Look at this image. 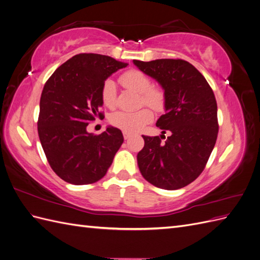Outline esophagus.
Segmentation results:
<instances>
[{"instance_id": "esophagus-1", "label": "esophagus", "mask_w": 260, "mask_h": 260, "mask_svg": "<svg viewBox=\"0 0 260 260\" xmlns=\"http://www.w3.org/2000/svg\"><path fill=\"white\" fill-rule=\"evenodd\" d=\"M132 137V135L130 132H125V131H123V138H124V140H128V139H130Z\"/></svg>"}]
</instances>
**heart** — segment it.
<instances>
[{
  "instance_id": "1",
  "label": "heart",
  "mask_w": 260,
  "mask_h": 260,
  "mask_svg": "<svg viewBox=\"0 0 260 260\" xmlns=\"http://www.w3.org/2000/svg\"><path fill=\"white\" fill-rule=\"evenodd\" d=\"M120 82L127 89L141 94L146 105L158 111L164 105V93L156 88H152L149 78L139 70H129L120 77ZM116 84L113 80H106L102 86L101 99L107 107H114L116 103ZM153 119V114L147 108L135 112H116L111 117V122L115 127L125 132H137Z\"/></svg>"
}]
</instances>
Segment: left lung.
Returning a JSON list of instances; mask_svg holds the SVG:
<instances>
[{
  "label": "left lung",
  "instance_id": "8db88e82",
  "mask_svg": "<svg viewBox=\"0 0 260 260\" xmlns=\"http://www.w3.org/2000/svg\"><path fill=\"white\" fill-rule=\"evenodd\" d=\"M141 72L164 90V109L156 122L164 134L145 137L138 154L143 178L164 190H178L198 178L214 149L218 136L217 102L204 76L182 59H133Z\"/></svg>",
  "mask_w": 260,
  "mask_h": 260
}]
</instances>
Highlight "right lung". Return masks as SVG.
<instances>
[{
  "mask_svg": "<svg viewBox=\"0 0 260 260\" xmlns=\"http://www.w3.org/2000/svg\"><path fill=\"white\" fill-rule=\"evenodd\" d=\"M101 54H78L46 81L40 99L38 133L50 166L75 185L103 178L123 142L121 131L108 125L99 136L88 124L103 115L101 90L108 77L127 66Z\"/></svg>",
  "mask_w": 260,
  "mask_h": 260,
  "instance_id": "add662e5",
  "label": "right lung"
}]
</instances>
